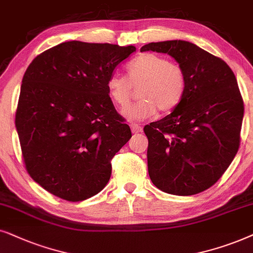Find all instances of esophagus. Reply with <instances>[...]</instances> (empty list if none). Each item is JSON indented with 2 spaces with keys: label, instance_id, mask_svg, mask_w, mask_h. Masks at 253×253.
Returning a JSON list of instances; mask_svg holds the SVG:
<instances>
[{
  "label": "esophagus",
  "instance_id": "34e87169",
  "mask_svg": "<svg viewBox=\"0 0 253 253\" xmlns=\"http://www.w3.org/2000/svg\"><path fill=\"white\" fill-rule=\"evenodd\" d=\"M130 129H132V132L134 134L142 132V127H141L139 124H132V125H130Z\"/></svg>",
  "mask_w": 253,
  "mask_h": 253
}]
</instances>
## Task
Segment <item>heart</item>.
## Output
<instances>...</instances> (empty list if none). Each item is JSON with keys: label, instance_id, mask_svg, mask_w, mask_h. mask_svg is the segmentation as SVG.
<instances>
[{"label": "heart", "instance_id": "b5f03b06", "mask_svg": "<svg viewBox=\"0 0 253 253\" xmlns=\"http://www.w3.org/2000/svg\"><path fill=\"white\" fill-rule=\"evenodd\" d=\"M106 85L110 98L119 107L129 103L133 87L140 85V99L126 107L124 116L142 120L153 117L157 109L163 113L176 109L186 92L187 75L179 63L160 54L143 53L127 65V77L113 74Z\"/></svg>", "mask_w": 253, "mask_h": 253}]
</instances>
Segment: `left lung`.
Wrapping results in <instances>:
<instances>
[{"label":"left lung","instance_id":"1","mask_svg":"<svg viewBox=\"0 0 253 253\" xmlns=\"http://www.w3.org/2000/svg\"><path fill=\"white\" fill-rule=\"evenodd\" d=\"M146 50L168 53L187 75L179 105L143 128L149 177L169 194L200 193L220 179L240 148L244 104L236 77L223 60L192 42H150Z\"/></svg>","mask_w":253,"mask_h":253}]
</instances>
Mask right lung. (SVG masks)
Segmentation results:
<instances>
[{"label": "right lung", "mask_w": 253, "mask_h": 253, "mask_svg": "<svg viewBox=\"0 0 253 253\" xmlns=\"http://www.w3.org/2000/svg\"><path fill=\"white\" fill-rule=\"evenodd\" d=\"M136 48L67 42L33 59L15 124L25 169L63 200H85L109 183L111 160L132 137L107 80Z\"/></svg>", "instance_id": "1"}]
</instances>
